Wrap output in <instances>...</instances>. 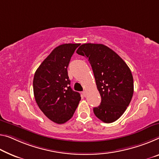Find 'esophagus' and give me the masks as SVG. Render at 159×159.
I'll use <instances>...</instances> for the list:
<instances>
[{"mask_svg":"<svg viewBox=\"0 0 159 159\" xmlns=\"http://www.w3.org/2000/svg\"><path fill=\"white\" fill-rule=\"evenodd\" d=\"M82 94H83V96H84V97H86V94H87L86 91H83L82 92Z\"/></svg>","mask_w":159,"mask_h":159,"instance_id":"1","label":"esophagus"}]
</instances>
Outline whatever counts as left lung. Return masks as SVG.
<instances>
[{"label": "left lung", "instance_id": "8db88e82", "mask_svg": "<svg viewBox=\"0 0 159 159\" xmlns=\"http://www.w3.org/2000/svg\"><path fill=\"white\" fill-rule=\"evenodd\" d=\"M77 53L89 61L101 96V104L93 109L95 116L104 123L116 121L126 111L134 94L133 76L128 65L102 44H83Z\"/></svg>", "mask_w": 159, "mask_h": 159}]
</instances>
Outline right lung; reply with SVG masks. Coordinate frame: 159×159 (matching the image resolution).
Instances as JSON below:
<instances>
[{
	"label": "right lung",
	"mask_w": 159,
	"mask_h": 159,
	"mask_svg": "<svg viewBox=\"0 0 159 159\" xmlns=\"http://www.w3.org/2000/svg\"><path fill=\"white\" fill-rule=\"evenodd\" d=\"M80 44H62L44 60L33 78L36 103L44 114L57 124H64L72 117L81 97L70 87L67 67Z\"/></svg>",
	"instance_id": "1"
}]
</instances>
